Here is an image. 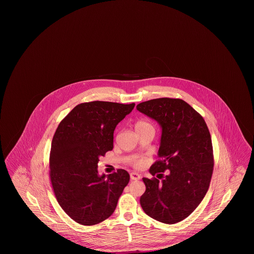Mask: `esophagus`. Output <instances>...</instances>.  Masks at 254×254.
Wrapping results in <instances>:
<instances>
[{
  "label": "esophagus",
  "mask_w": 254,
  "mask_h": 254,
  "mask_svg": "<svg viewBox=\"0 0 254 254\" xmlns=\"http://www.w3.org/2000/svg\"><path fill=\"white\" fill-rule=\"evenodd\" d=\"M130 179L133 181H136V180H140L141 179V175L137 172H131L130 173Z\"/></svg>",
  "instance_id": "1"
}]
</instances>
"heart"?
<instances>
[{
  "instance_id": "1",
  "label": "heart",
  "mask_w": 254,
  "mask_h": 254,
  "mask_svg": "<svg viewBox=\"0 0 254 254\" xmlns=\"http://www.w3.org/2000/svg\"><path fill=\"white\" fill-rule=\"evenodd\" d=\"M152 127L148 122L145 121V120H139V121L135 123V129H138V128H143V127ZM134 166L136 168H140L143 166L144 164V161L143 160H136L133 162Z\"/></svg>"
}]
</instances>
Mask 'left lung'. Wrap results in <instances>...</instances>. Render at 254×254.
Wrapping results in <instances>:
<instances>
[{"mask_svg":"<svg viewBox=\"0 0 254 254\" xmlns=\"http://www.w3.org/2000/svg\"><path fill=\"white\" fill-rule=\"evenodd\" d=\"M136 109L162 127L160 159L149 172L163 176L167 170L162 182L143 178L140 204L149 217L178 223L193 212L208 190L214 165L210 133L204 118L181 99H153Z\"/></svg>","mask_w":254,"mask_h":254,"instance_id":"1","label":"left lung"}]
</instances>
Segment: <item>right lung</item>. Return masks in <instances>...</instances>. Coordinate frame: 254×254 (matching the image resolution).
I'll return each instance as SVG.
<instances>
[{
  "label": "right lung",
  "mask_w": 254,
  "mask_h": 254,
  "mask_svg": "<svg viewBox=\"0 0 254 254\" xmlns=\"http://www.w3.org/2000/svg\"><path fill=\"white\" fill-rule=\"evenodd\" d=\"M134 106L103 101L82 103L55 131L49 156L50 181L61 207L78 224L93 226L108 219L129 182L125 169L99 175L97 168L99 158L113 148L116 126Z\"/></svg>",
  "instance_id": "1"
}]
</instances>
